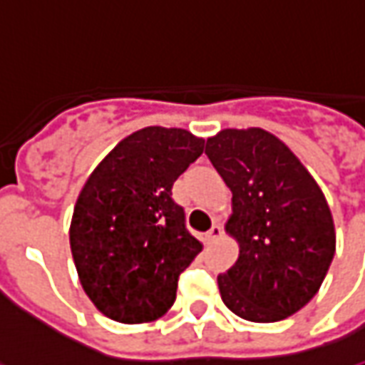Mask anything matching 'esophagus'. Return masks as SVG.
<instances>
[{
  "label": "esophagus",
  "mask_w": 365,
  "mask_h": 365,
  "mask_svg": "<svg viewBox=\"0 0 365 365\" xmlns=\"http://www.w3.org/2000/svg\"><path fill=\"white\" fill-rule=\"evenodd\" d=\"M221 235H223V229H221V225H213L211 229H209L207 233H205V241H207V243H215Z\"/></svg>",
  "instance_id": "34e87169"
}]
</instances>
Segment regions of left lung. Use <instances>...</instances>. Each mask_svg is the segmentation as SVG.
<instances>
[{
    "instance_id": "8db88e82",
    "label": "left lung",
    "mask_w": 365,
    "mask_h": 365,
    "mask_svg": "<svg viewBox=\"0 0 365 365\" xmlns=\"http://www.w3.org/2000/svg\"><path fill=\"white\" fill-rule=\"evenodd\" d=\"M205 154L231 190L225 231L239 245L219 292L249 322H279L312 300L336 251L332 211L284 142L262 128H225Z\"/></svg>"
}]
</instances>
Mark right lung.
Returning a JSON list of instances; mask_svg holds the SVG:
<instances>
[{
	"label": "right lung",
	"instance_id": "1",
	"mask_svg": "<svg viewBox=\"0 0 365 365\" xmlns=\"http://www.w3.org/2000/svg\"><path fill=\"white\" fill-rule=\"evenodd\" d=\"M203 146L205 140L183 128L136 130L78 193L71 253L86 297L110 320L154 322L174 304L178 279L203 245L185 229L172 185Z\"/></svg>",
	"mask_w": 365,
	"mask_h": 365
}]
</instances>
